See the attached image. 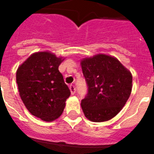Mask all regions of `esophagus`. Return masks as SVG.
I'll use <instances>...</instances> for the list:
<instances>
[{
	"label": "esophagus",
	"mask_w": 154,
	"mask_h": 154,
	"mask_svg": "<svg viewBox=\"0 0 154 154\" xmlns=\"http://www.w3.org/2000/svg\"><path fill=\"white\" fill-rule=\"evenodd\" d=\"M70 91H71V93L72 94V95L76 93V87H75V86H74V85H71Z\"/></svg>",
	"instance_id": "34e87169"
}]
</instances>
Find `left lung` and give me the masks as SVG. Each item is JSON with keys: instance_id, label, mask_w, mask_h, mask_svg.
I'll return each mask as SVG.
<instances>
[{"instance_id": "1", "label": "left lung", "mask_w": 154, "mask_h": 154, "mask_svg": "<svg viewBox=\"0 0 154 154\" xmlns=\"http://www.w3.org/2000/svg\"><path fill=\"white\" fill-rule=\"evenodd\" d=\"M88 91L81 106L87 119L103 122L122 110L132 91V74L117 58L97 54L81 61Z\"/></svg>"}]
</instances>
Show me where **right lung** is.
I'll use <instances>...</instances> for the list:
<instances>
[{
	"mask_svg": "<svg viewBox=\"0 0 154 154\" xmlns=\"http://www.w3.org/2000/svg\"><path fill=\"white\" fill-rule=\"evenodd\" d=\"M63 60L50 52H38L30 55L16 72L23 103L33 116L44 121L57 119L70 97V90L58 71Z\"/></svg>",
	"mask_w": 154,
	"mask_h": 154,
	"instance_id": "right-lung-1",
	"label": "right lung"
}]
</instances>
